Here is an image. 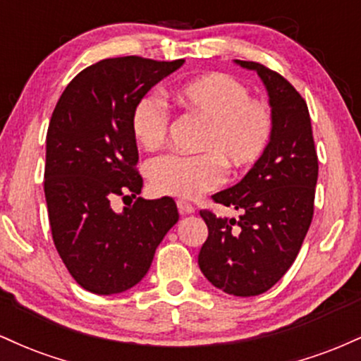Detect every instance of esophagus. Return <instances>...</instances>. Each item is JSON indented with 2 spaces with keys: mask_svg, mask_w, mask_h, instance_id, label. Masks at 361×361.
I'll return each instance as SVG.
<instances>
[{
  "mask_svg": "<svg viewBox=\"0 0 361 361\" xmlns=\"http://www.w3.org/2000/svg\"><path fill=\"white\" fill-rule=\"evenodd\" d=\"M176 207H178V210H180L181 215L193 214L195 212V207L192 204H188V202H185V200H178L176 202Z\"/></svg>",
  "mask_w": 361,
  "mask_h": 361,
  "instance_id": "1",
  "label": "esophagus"
}]
</instances>
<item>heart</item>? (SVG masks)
Instances as JSON below:
<instances>
[{
	"mask_svg": "<svg viewBox=\"0 0 361 361\" xmlns=\"http://www.w3.org/2000/svg\"><path fill=\"white\" fill-rule=\"evenodd\" d=\"M186 110L207 120L200 139L202 154H163L147 163L146 173L156 193L197 198L226 180V164L246 169L258 163L273 139L270 103L250 98V90L235 78L212 73L173 91ZM130 127L139 146L147 151L164 142L169 127L166 105L154 94L140 98L132 111Z\"/></svg>",
	"mask_w": 361,
	"mask_h": 361,
	"instance_id": "heart-1",
	"label": "heart"
}]
</instances>
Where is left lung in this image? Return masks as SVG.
I'll use <instances>...</instances> for the list:
<instances>
[{
  "mask_svg": "<svg viewBox=\"0 0 361 361\" xmlns=\"http://www.w3.org/2000/svg\"><path fill=\"white\" fill-rule=\"evenodd\" d=\"M256 71L268 91L275 120L268 151L238 185L214 195L234 207L239 219L202 210L209 238L198 255L205 279L235 297L267 292L299 255L314 214L317 154L307 103L279 73L251 61H234Z\"/></svg>",
  "mask_w": 361,
  "mask_h": 361,
  "instance_id": "left-lung-1",
  "label": "left lung"
}]
</instances>
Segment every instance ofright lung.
<instances>
[{
  "label": "right lung",
  "mask_w": 361,
  "mask_h": 361,
  "mask_svg": "<svg viewBox=\"0 0 361 361\" xmlns=\"http://www.w3.org/2000/svg\"><path fill=\"white\" fill-rule=\"evenodd\" d=\"M183 62L103 59L66 86L52 111L44 173L49 222L62 263L88 292L111 295L137 285L180 219L169 197L137 198L120 214L110 200L142 190L132 111Z\"/></svg>",
  "instance_id": "1"
}]
</instances>
